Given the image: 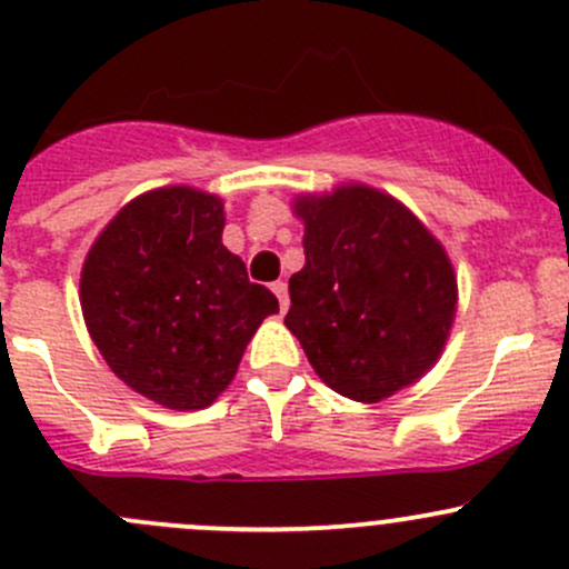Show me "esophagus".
I'll use <instances>...</instances> for the list:
<instances>
[{"label": "esophagus", "mask_w": 569, "mask_h": 569, "mask_svg": "<svg viewBox=\"0 0 569 569\" xmlns=\"http://www.w3.org/2000/svg\"><path fill=\"white\" fill-rule=\"evenodd\" d=\"M272 291H274V297H278V302H280V311H289V286L283 283V280H274L272 283Z\"/></svg>", "instance_id": "esophagus-1"}]
</instances>
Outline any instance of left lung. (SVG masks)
Wrapping results in <instances>:
<instances>
[{"label":"left lung","instance_id":"left-lung-1","mask_svg":"<svg viewBox=\"0 0 569 569\" xmlns=\"http://www.w3.org/2000/svg\"><path fill=\"white\" fill-rule=\"evenodd\" d=\"M306 267L291 274L286 327L313 371L355 401L393 396L435 366L457 311L443 244L366 183L297 198Z\"/></svg>","mask_w":569,"mask_h":569}]
</instances>
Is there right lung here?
Instances as JSON below:
<instances>
[{"mask_svg":"<svg viewBox=\"0 0 569 569\" xmlns=\"http://www.w3.org/2000/svg\"><path fill=\"white\" fill-rule=\"evenodd\" d=\"M217 194L162 187L118 211L82 267V313L107 366L157 405L203 410L233 380L278 297L222 244Z\"/></svg>","mask_w":569,"mask_h":569,"instance_id":"1","label":"right lung"}]
</instances>
